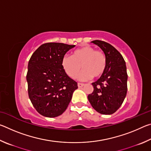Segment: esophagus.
Returning <instances> with one entry per match:
<instances>
[{"mask_svg":"<svg viewBox=\"0 0 151 151\" xmlns=\"http://www.w3.org/2000/svg\"><path fill=\"white\" fill-rule=\"evenodd\" d=\"M84 85H85V84H83V83H78V88H82L83 86H84Z\"/></svg>","mask_w":151,"mask_h":151,"instance_id":"obj_1","label":"esophagus"}]
</instances>
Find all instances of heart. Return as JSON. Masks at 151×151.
<instances>
[{"instance_id":"obj_1","label":"heart","mask_w":151,"mask_h":151,"mask_svg":"<svg viewBox=\"0 0 151 151\" xmlns=\"http://www.w3.org/2000/svg\"><path fill=\"white\" fill-rule=\"evenodd\" d=\"M79 78L88 80L92 77L99 78L106 70V59L104 53L91 46H85L73 51L70 57H63L62 66L70 78H75L81 70Z\"/></svg>"}]
</instances>
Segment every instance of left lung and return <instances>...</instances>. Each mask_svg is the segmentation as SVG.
I'll return each instance as SVG.
<instances>
[{"label": "left lung", "mask_w": 151, "mask_h": 151, "mask_svg": "<svg viewBox=\"0 0 151 151\" xmlns=\"http://www.w3.org/2000/svg\"><path fill=\"white\" fill-rule=\"evenodd\" d=\"M92 42L103 50L106 66L103 75L92 83L94 91L88 94V99L93 109L99 113L113 114L120 108L127 95L126 63L121 53L111 45L99 40Z\"/></svg>", "instance_id": "obj_1"}]
</instances>
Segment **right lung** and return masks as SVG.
Instances as JSON below:
<instances>
[{"label": "right lung", "mask_w": 151, "mask_h": 151, "mask_svg": "<svg viewBox=\"0 0 151 151\" xmlns=\"http://www.w3.org/2000/svg\"><path fill=\"white\" fill-rule=\"evenodd\" d=\"M58 42L43 44L36 50L28 64L27 81L30 101L41 115L53 118L66 111L77 83L62 66L67 51L75 47Z\"/></svg>", "instance_id": "right-lung-1"}]
</instances>
